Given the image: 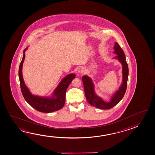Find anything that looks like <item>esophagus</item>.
<instances>
[{"label":"esophagus","instance_id":"esophagus-1","mask_svg":"<svg viewBox=\"0 0 155 155\" xmlns=\"http://www.w3.org/2000/svg\"><path fill=\"white\" fill-rule=\"evenodd\" d=\"M85 69H84V68H79L78 71V73L80 74H84L85 73Z\"/></svg>","mask_w":155,"mask_h":155}]
</instances>
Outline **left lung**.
<instances>
[{
	"instance_id": "left-lung-1",
	"label": "left lung",
	"mask_w": 155,
	"mask_h": 155,
	"mask_svg": "<svg viewBox=\"0 0 155 155\" xmlns=\"http://www.w3.org/2000/svg\"><path fill=\"white\" fill-rule=\"evenodd\" d=\"M114 52L116 53L117 56L114 58L117 59L122 64L123 81L119 89L112 96L109 102L104 101L103 99L95 94L94 83L92 81L91 79L87 76L82 77V81L84 85V92L86 100L92 106L101 109H110L114 107L123 98L127 90L129 68L126 61L124 53L117 43H114Z\"/></svg>"
}]
</instances>
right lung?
<instances>
[{
	"label": "right lung",
	"instance_id": "add662e5",
	"mask_svg": "<svg viewBox=\"0 0 155 155\" xmlns=\"http://www.w3.org/2000/svg\"><path fill=\"white\" fill-rule=\"evenodd\" d=\"M26 48L23 52V57L19 68V78L21 91L26 101L38 111L50 113L61 109L65 103L66 90L72 81L75 78V74H69L64 78L53 92L52 97H43L33 95L31 93L24 81L22 67L25 57Z\"/></svg>",
	"mask_w": 155,
	"mask_h": 155
}]
</instances>
